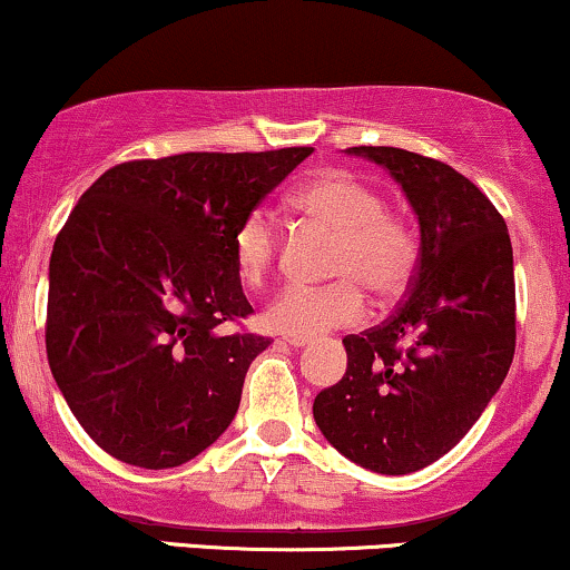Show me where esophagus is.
<instances>
[{"instance_id": "obj_1", "label": "esophagus", "mask_w": 570, "mask_h": 570, "mask_svg": "<svg viewBox=\"0 0 570 570\" xmlns=\"http://www.w3.org/2000/svg\"><path fill=\"white\" fill-rule=\"evenodd\" d=\"M284 342H286V345H292V347L311 345V340H307V337H284Z\"/></svg>"}]
</instances>
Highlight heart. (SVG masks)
Listing matches in <instances>:
<instances>
[{"label": "heart", "instance_id": "b5f03b06", "mask_svg": "<svg viewBox=\"0 0 570 570\" xmlns=\"http://www.w3.org/2000/svg\"><path fill=\"white\" fill-rule=\"evenodd\" d=\"M292 207L315 228L334 233L326 286H284L265 307V326L286 337H321L355 326L366 315L363 289L397 297L414 278L420 238L406 217L385 209V198L345 169H321L292 194ZM278 230L265 209H252L230 236V257L244 284H263L276 263Z\"/></svg>", "mask_w": 570, "mask_h": 570}]
</instances>
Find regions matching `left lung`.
Instances as JSON below:
<instances>
[{
	"label": "left lung",
	"instance_id": "obj_1",
	"mask_svg": "<svg viewBox=\"0 0 570 570\" xmlns=\"http://www.w3.org/2000/svg\"><path fill=\"white\" fill-rule=\"evenodd\" d=\"M347 154L385 167L420 219L409 297L342 340L347 372L313 416L342 456L406 475L449 454L502 387L515 355V273L504 217L449 164L390 146Z\"/></svg>",
	"mask_w": 570,
	"mask_h": 570
}]
</instances>
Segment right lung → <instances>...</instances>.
I'll list each match as a JSON object with an SVG mask.
<instances>
[{
    "label": "right lung",
    "instance_id": "1",
    "mask_svg": "<svg viewBox=\"0 0 570 570\" xmlns=\"http://www.w3.org/2000/svg\"><path fill=\"white\" fill-rule=\"evenodd\" d=\"M313 148L125 161L58 233L47 361L85 433L119 462L167 470L228 430L249 363L271 345L217 332L252 313L236 225Z\"/></svg>",
    "mask_w": 570,
    "mask_h": 570
}]
</instances>
